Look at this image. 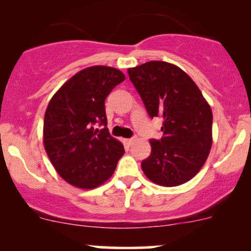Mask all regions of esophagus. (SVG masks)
<instances>
[{
    "label": "esophagus",
    "instance_id": "esophagus-1",
    "mask_svg": "<svg viewBox=\"0 0 251 251\" xmlns=\"http://www.w3.org/2000/svg\"><path fill=\"white\" fill-rule=\"evenodd\" d=\"M134 140H135V138H128V139H125V143L127 144L128 146H131L132 144L134 143Z\"/></svg>",
    "mask_w": 251,
    "mask_h": 251
}]
</instances>
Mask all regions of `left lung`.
I'll use <instances>...</instances> for the list:
<instances>
[{
	"label": "left lung",
	"instance_id": "obj_1",
	"mask_svg": "<svg viewBox=\"0 0 251 251\" xmlns=\"http://www.w3.org/2000/svg\"><path fill=\"white\" fill-rule=\"evenodd\" d=\"M129 80L151 118L163 119L162 139H150L151 154L142 162L146 177L162 186L194 178L212 144V112L184 71L165 61H150L127 70Z\"/></svg>",
	"mask_w": 251,
	"mask_h": 251
}]
</instances>
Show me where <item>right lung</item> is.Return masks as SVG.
Listing matches in <instances>:
<instances>
[{
    "label": "right lung",
    "mask_w": 251,
    "mask_h": 251,
    "mask_svg": "<svg viewBox=\"0 0 251 251\" xmlns=\"http://www.w3.org/2000/svg\"><path fill=\"white\" fill-rule=\"evenodd\" d=\"M124 80L125 75L117 68H85L63 83L48 103L43 122L45 150L57 174L76 188L101 185L125 152L106 127L105 111V99Z\"/></svg>",
    "instance_id": "1"
}]
</instances>
